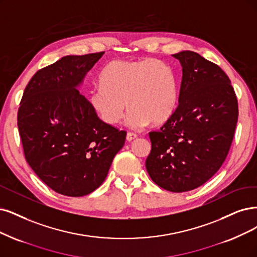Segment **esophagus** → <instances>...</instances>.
<instances>
[{
  "instance_id": "1",
  "label": "esophagus",
  "mask_w": 257,
  "mask_h": 257,
  "mask_svg": "<svg viewBox=\"0 0 257 257\" xmlns=\"http://www.w3.org/2000/svg\"><path fill=\"white\" fill-rule=\"evenodd\" d=\"M137 138H138V137H137V135L132 134V132H128V134H127V137H126V140H127L128 142H131V141L136 140Z\"/></svg>"
}]
</instances>
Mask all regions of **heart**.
<instances>
[{"mask_svg": "<svg viewBox=\"0 0 257 257\" xmlns=\"http://www.w3.org/2000/svg\"><path fill=\"white\" fill-rule=\"evenodd\" d=\"M177 97L173 69L159 59L144 58L110 62L99 75V84L90 90L88 100L99 119L110 126L117 125L128 106L126 126L141 129L150 122H165Z\"/></svg>", "mask_w": 257, "mask_h": 257, "instance_id": "b5f03b06", "label": "heart"}]
</instances>
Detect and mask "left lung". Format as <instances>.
<instances>
[{
	"mask_svg": "<svg viewBox=\"0 0 257 257\" xmlns=\"http://www.w3.org/2000/svg\"><path fill=\"white\" fill-rule=\"evenodd\" d=\"M182 66L175 112L149 134L146 169L166 191L183 193L204 184L224 162L238 119V103L226 74L199 54L173 55Z\"/></svg>",
	"mask_w": 257,
	"mask_h": 257,
	"instance_id": "obj_1",
	"label": "left lung"
}]
</instances>
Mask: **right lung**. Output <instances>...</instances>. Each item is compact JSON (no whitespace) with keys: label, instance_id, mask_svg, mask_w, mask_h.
<instances>
[{"label":"right lung","instance_id":"1","mask_svg":"<svg viewBox=\"0 0 257 257\" xmlns=\"http://www.w3.org/2000/svg\"><path fill=\"white\" fill-rule=\"evenodd\" d=\"M104 53L65 56L38 71L18 111L27 163L55 192L85 196L106 179L126 132L99 119L78 88Z\"/></svg>","mask_w":257,"mask_h":257}]
</instances>
